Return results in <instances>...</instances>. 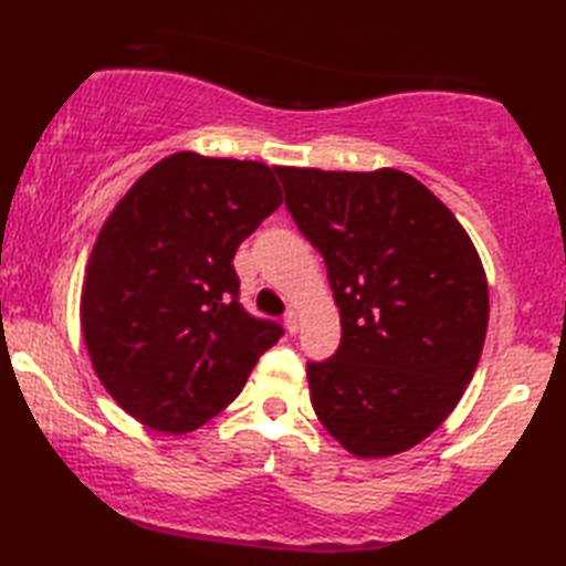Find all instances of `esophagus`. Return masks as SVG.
I'll list each match as a JSON object with an SVG mask.
<instances>
[{"mask_svg":"<svg viewBox=\"0 0 566 566\" xmlns=\"http://www.w3.org/2000/svg\"><path fill=\"white\" fill-rule=\"evenodd\" d=\"M285 329L291 332V334H295V332L300 329V319H297L295 313H287V315H285Z\"/></svg>","mask_w":566,"mask_h":566,"instance_id":"esophagus-1","label":"esophagus"}]
</instances>
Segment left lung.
Returning <instances> with one entry per match:
<instances>
[{"label":"left lung","instance_id":"8db88e82","mask_svg":"<svg viewBox=\"0 0 566 566\" xmlns=\"http://www.w3.org/2000/svg\"><path fill=\"white\" fill-rule=\"evenodd\" d=\"M285 207L327 266L342 342L307 364L310 400L347 452H406L449 418L476 371L489 285L464 227L420 180L275 168Z\"/></svg>","mask_w":566,"mask_h":566}]
</instances>
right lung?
<instances>
[{"label": "right lung", "instance_id": "1", "mask_svg": "<svg viewBox=\"0 0 566 566\" xmlns=\"http://www.w3.org/2000/svg\"><path fill=\"white\" fill-rule=\"evenodd\" d=\"M283 195L259 160H158L92 247L80 322L107 394L142 424L186 434L244 388L283 327L239 303L234 253Z\"/></svg>", "mask_w": 566, "mask_h": 566}]
</instances>
